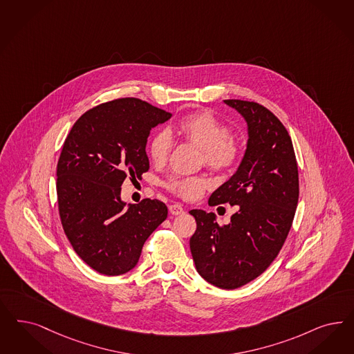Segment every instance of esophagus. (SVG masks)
<instances>
[{
  "instance_id": "34e87169",
  "label": "esophagus",
  "mask_w": 354,
  "mask_h": 354,
  "mask_svg": "<svg viewBox=\"0 0 354 354\" xmlns=\"http://www.w3.org/2000/svg\"><path fill=\"white\" fill-rule=\"evenodd\" d=\"M169 210H170L172 216H179V214H183L184 213L183 207L179 205V204H172V205L169 207Z\"/></svg>"
}]
</instances>
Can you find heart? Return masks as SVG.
Returning a JSON list of instances; mask_svg holds the SVG:
<instances>
[{
  "instance_id": "heart-1",
  "label": "heart",
  "mask_w": 354,
  "mask_h": 354,
  "mask_svg": "<svg viewBox=\"0 0 354 354\" xmlns=\"http://www.w3.org/2000/svg\"><path fill=\"white\" fill-rule=\"evenodd\" d=\"M184 142L200 149V160L214 172H227L239 162L242 147L238 138L230 136L227 125L212 112L196 111L184 116L170 129ZM172 150V138L167 131H159L150 141V158L156 165H163ZM204 176H171L165 182L166 189L184 200H195L207 188Z\"/></svg>"
}]
</instances>
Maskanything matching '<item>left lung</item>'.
<instances>
[{
  "label": "left lung",
  "mask_w": 354,
  "mask_h": 354,
  "mask_svg": "<svg viewBox=\"0 0 354 354\" xmlns=\"http://www.w3.org/2000/svg\"><path fill=\"white\" fill-rule=\"evenodd\" d=\"M247 122L243 159L232 178L209 197V205H236L227 225L214 213L194 209L197 229L189 247L198 274L232 290L255 280L279 255L292 227L299 180L292 138L264 106L239 99L223 100Z\"/></svg>",
  "instance_id": "obj_1"
}]
</instances>
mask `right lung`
Wrapping results in <instances>:
<instances>
[{
    "instance_id": "1",
    "label": "right lung",
    "mask_w": 354,
    "mask_h": 354,
    "mask_svg": "<svg viewBox=\"0 0 354 354\" xmlns=\"http://www.w3.org/2000/svg\"><path fill=\"white\" fill-rule=\"evenodd\" d=\"M170 112L137 97L102 103L74 122L57 162L62 229L77 255L106 276L136 267L150 234L167 218V207L144 198L125 207L122 184L149 170L147 137Z\"/></svg>"
}]
</instances>
